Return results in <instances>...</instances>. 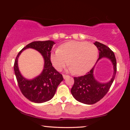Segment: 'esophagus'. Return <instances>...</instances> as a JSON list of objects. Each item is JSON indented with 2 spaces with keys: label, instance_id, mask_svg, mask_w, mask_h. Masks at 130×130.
Returning <instances> with one entry per match:
<instances>
[{
  "label": "esophagus",
  "instance_id": "34e87169",
  "mask_svg": "<svg viewBox=\"0 0 130 130\" xmlns=\"http://www.w3.org/2000/svg\"><path fill=\"white\" fill-rule=\"evenodd\" d=\"M63 78H64V79H66V78L67 77H69V75H67V74H63Z\"/></svg>",
  "mask_w": 130,
  "mask_h": 130
}]
</instances>
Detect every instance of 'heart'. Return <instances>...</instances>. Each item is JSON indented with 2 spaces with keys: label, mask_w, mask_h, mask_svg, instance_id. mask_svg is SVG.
I'll use <instances>...</instances> for the list:
<instances>
[{
  "label": "heart",
  "mask_w": 130,
  "mask_h": 130,
  "mask_svg": "<svg viewBox=\"0 0 130 130\" xmlns=\"http://www.w3.org/2000/svg\"><path fill=\"white\" fill-rule=\"evenodd\" d=\"M98 50L91 42L72 41L63 44L50 55L53 66L61 70L66 66L75 74H82L88 72L96 61Z\"/></svg>",
  "instance_id": "obj_1"
}]
</instances>
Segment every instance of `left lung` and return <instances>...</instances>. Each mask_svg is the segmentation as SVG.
Wrapping results in <instances>:
<instances>
[{
  "label": "left lung",
  "instance_id": "obj_1",
  "mask_svg": "<svg viewBox=\"0 0 130 130\" xmlns=\"http://www.w3.org/2000/svg\"><path fill=\"white\" fill-rule=\"evenodd\" d=\"M94 44L99 51L98 60L102 57H107L111 60L113 65V77L108 83H99L93 77V67L84 76L74 77V85L71 89V93L76 100L85 104L91 105L98 102L109 91L117 72V60L114 53L109 47L96 41Z\"/></svg>",
  "mask_w": 130,
  "mask_h": 130
}]
</instances>
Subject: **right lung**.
<instances>
[{
	"label": "right lung",
	"mask_w": 130,
	"mask_h": 130,
	"mask_svg": "<svg viewBox=\"0 0 130 130\" xmlns=\"http://www.w3.org/2000/svg\"><path fill=\"white\" fill-rule=\"evenodd\" d=\"M52 41H34L19 51L14 63V71L19 88L26 98L32 102L42 103L54 96L58 85L63 80V76L52 66L50 55L53 45ZM31 47L39 51L44 57V69L42 74L32 80L25 79L21 75L17 66V58L24 49Z\"/></svg>",
	"instance_id": "add662e5"
}]
</instances>
